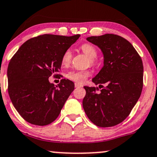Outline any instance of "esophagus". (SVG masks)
<instances>
[{
  "label": "esophagus",
  "instance_id": "esophagus-1",
  "mask_svg": "<svg viewBox=\"0 0 157 157\" xmlns=\"http://www.w3.org/2000/svg\"><path fill=\"white\" fill-rule=\"evenodd\" d=\"M75 88H79V87H82V85H80V84H79V83H77V82H75Z\"/></svg>",
  "mask_w": 157,
  "mask_h": 157
}]
</instances>
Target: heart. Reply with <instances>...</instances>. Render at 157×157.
Returning a JSON list of instances; mask_svg holds the SVG:
<instances>
[{
    "label": "heart",
    "mask_w": 157,
    "mask_h": 157,
    "mask_svg": "<svg viewBox=\"0 0 157 157\" xmlns=\"http://www.w3.org/2000/svg\"><path fill=\"white\" fill-rule=\"evenodd\" d=\"M81 50L83 52L86 56L90 58V62L91 64L95 63L94 58L97 57V51L93 45L90 44H84L80 47ZM71 57H72V53L70 49H68L63 52V56L61 58V63L62 65L66 67L71 63ZM90 72L88 71H78V70H71L67 72L66 77L69 80L74 82H77L79 84H82L86 82V80L89 77Z\"/></svg>",
    "instance_id": "obj_1"
}]
</instances>
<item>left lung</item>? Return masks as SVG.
Here are the masks:
<instances>
[{
    "mask_svg": "<svg viewBox=\"0 0 157 157\" xmlns=\"http://www.w3.org/2000/svg\"><path fill=\"white\" fill-rule=\"evenodd\" d=\"M87 40L101 49L104 66L92 79L103 88L84 86L85 113L90 121L100 127H110L127 118L140 97L143 86V65L132 44L120 36H90ZM101 84L106 85L105 87Z\"/></svg>",
    "mask_w": 157,
    "mask_h": 157,
    "instance_id": "left-lung-1",
    "label": "left lung"
}]
</instances>
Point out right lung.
<instances>
[{"label":"right lung","mask_w":157,"mask_h":157,"mask_svg":"<svg viewBox=\"0 0 157 157\" xmlns=\"http://www.w3.org/2000/svg\"><path fill=\"white\" fill-rule=\"evenodd\" d=\"M80 36L44 34L32 38L11 59L7 70L9 95L26 121L45 126L59 116L75 84L62 79L55 86L49 82V77L60 75L57 73L61 67L63 52Z\"/></svg>","instance_id":"right-lung-1"}]
</instances>
